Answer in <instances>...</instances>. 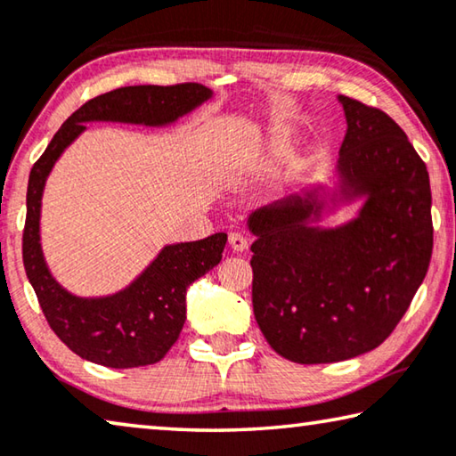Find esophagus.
I'll return each instance as SVG.
<instances>
[{
    "label": "esophagus",
    "mask_w": 456,
    "mask_h": 456,
    "mask_svg": "<svg viewBox=\"0 0 456 456\" xmlns=\"http://www.w3.org/2000/svg\"><path fill=\"white\" fill-rule=\"evenodd\" d=\"M229 243H231V248H233L235 251H245V249L249 248L248 240H245L241 233H231L229 235Z\"/></svg>",
    "instance_id": "34e87169"
}]
</instances>
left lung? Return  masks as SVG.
I'll list each match as a JSON object with an SVG mask.
<instances>
[{
	"label": "left lung",
	"instance_id": "1",
	"mask_svg": "<svg viewBox=\"0 0 456 456\" xmlns=\"http://www.w3.org/2000/svg\"><path fill=\"white\" fill-rule=\"evenodd\" d=\"M346 134L335 186L257 208L254 314L265 341L294 363H335L392 335L428 272L430 178L402 127L384 111L338 95ZM362 200L358 215L322 228L324 214Z\"/></svg>",
	"mask_w": 456,
	"mask_h": 456
}]
</instances>
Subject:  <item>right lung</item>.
<instances>
[{"label": "right lung", "instance_id": "add662e5", "mask_svg": "<svg viewBox=\"0 0 456 456\" xmlns=\"http://www.w3.org/2000/svg\"><path fill=\"white\" fill-rule=\"evenodd\" d=\"M211 97L213 91L197 83L121 86L78 107L32 166L21 240L26 276L38 296L50 329L72 353L91 363L113 370L158 363L184 327L186 290L194 280L221 262L227 233L164 245L154 262L124 290L83 298L56 281L42 254L40 207L46 178L62 151L85 132L89 121L164 127Z\"/></svg>", "mask_w": 456, "mask_h": 456}]
</instances>
